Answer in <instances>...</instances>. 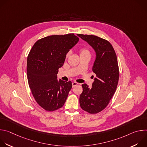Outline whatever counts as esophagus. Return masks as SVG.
Segmentation results:
<instances>
[{"label":"esophagus","instance_id":"34e87169","mask_svg":"<svg viewBox=\"0 0 147 147\" xmlns=\"http://www.w3.org/2000/svg\"><path fill=\"white\" fill-rule=\"evenodd\" d=\"M77 85H78V83H77V82L74 81V82H72V86H73V87H74L76 86Z\"/></svg>","mask_w":147,"mask_h":147}]
</instances>
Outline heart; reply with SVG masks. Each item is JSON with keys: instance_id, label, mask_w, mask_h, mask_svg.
<instances>
[{"instance_id": "heart-1", "label": "heart", "mask_w": 147, "mask_h": 147, "mask_svg": "<svg viewBox=\"0 0 147 147\" xmlns=\"http://www.w3.org/2000/svg\"><path fill=\"white\" fill-rule=\"evenodd\" d=\"M84 54H90V52L88 49L86 48H82L80 50V55H84ZM70 55V52H68L66 55V57H69Z\"/></svg>"}]
</instances>
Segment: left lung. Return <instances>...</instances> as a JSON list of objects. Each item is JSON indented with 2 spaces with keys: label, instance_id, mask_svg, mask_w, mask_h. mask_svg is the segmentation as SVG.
Listing matches in <instances>:
<instances>
[{
  "label": "left lung",
  "instance_id": "1",
  "mask_svg": "<svg viewBox=\"0 0 147 147\" xmlns=\"http://www.w3.org/2000/svg\"><path fill=\"white\" fill-rule=\"evenodd\" d=\"M77 35L93 48L96 55L92 67L95 77L92 88L87 84L82 85L80 105L89 113H97L107 107L117 86L119 71L116 54L105 39L92 35Z\"/></svg>",
  "mask_w": 147,
  "mask_h": 147
}]
</instances>
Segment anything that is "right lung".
<instances>
[{
    "mask_svg": "<svg viewBox=\"0 0 147 147\" xmlns=\"http://www.w3.org/2000/svg\"><path fill=\"white\" fill-rule=\"evenodd\" d=\"M79 41L74 34L53 35L37 40L27 57L29 87L39 105L53 111L64 105L72 88L71 81L57 80L58 69L66 55Z\"/></svg>",
    "mask_w": 147,
    "mask_h": 147,
    "instance_id": "add662e5",
    "label": "right lung"
}]
</instances>
